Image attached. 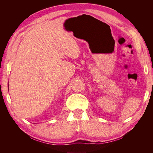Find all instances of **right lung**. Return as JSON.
Masks as SVG:
<instances>
[{"label": "right lung", "mask_w": 153, "mask_h": 153, "mask_svg": "<svg viewBox=\"0 0 153 153\" xmlns=\"http://www.w3.org/2000/svg\"><path fill=\"white\" fill-rule=\"evenodd\" d=\"M8 89H9V88H8Z\"/></svg>", "instance_id": "add662e5"}]
</instances>
